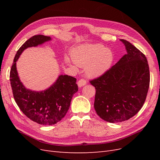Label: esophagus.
Returning <instances> with one entry per match:
<instances>
[{
    "instance_id": "obj_1",
    "label": "esophagus",
    "mask_w": 160,
    "mask_h": 160,
    "mask_svg": "<svg viewBox=\"0 0 160 160\" xmlns=\"http://www.w3.org/2000/svg\"><path fill=\"white\" fill-rule=\"evenodd\" d=\"M86 84H87V81L84 79H81L80 80L78 81V82H77V85H78L79 88H81V87L85 85Z\"/></svg>"
}]
</instances>
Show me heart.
<instances>
[{
    "label": "heart",
    "mask_w": 160,
    "mask_h": 160,
    "mask_svg": "<svg viewBox=\"0 0 160 160\" xmlns=\"http://www.w3.org/2000/svg\"><path fill=\"white\" fill-rule=\"evenodd\" d=\"M72 58L77 66L86 67V73L89 77H98L104 73L113 60L111 51L99 45L78 47L72 52Z\"/></svg>",
    "instance_id": "obj_1"
}]
</instances>
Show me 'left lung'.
<instances>
[{
    "label": "left lung",
    "mask_w": 160,
    "mask_h": 160,
    "mask_svg": "<svg viewBox=\"0 0 160 160\" xmlns=\"http://www.w3.org/2000/svg\"><path fill=\"white\" fill-rule=\"evenodd\" d=\"M124 55L103 74L89 81L95 88L94 108L109 123L128 120L138 113L146 99L150 75L147 58L129 41Z\"/></svg>",
    "instance_id": "left-lung-1"
}]
</instances>
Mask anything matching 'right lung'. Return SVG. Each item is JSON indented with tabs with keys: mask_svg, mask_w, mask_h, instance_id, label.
Wrapping results in <instances>:
<instances>
[{
	"mask_svg": "<svg viewBox=\"0 0 160 160\" xmlns=\"http://www.w3.org/2000/svg\"><path fill=\"white\" fill-rule=\"evenodd\" d=\"M49 40L50 37L42 35L28 38L18 50L10 72L13 97L18 108L28 118L44 125L56 124L65 117L69 109L72 95L78 91L77 79L71 76L60 75L55 83L44 91L28 90L18 78L16 62L27 47H36Z\"/></svg>",
	"mask_w": 160,
	"mask_h": 160,
	"instance_id": "right-lung-1",
	"label": "right lung"
}]
</instances>
